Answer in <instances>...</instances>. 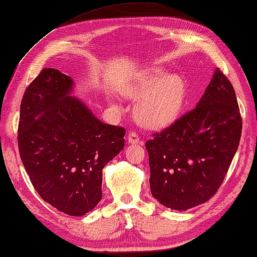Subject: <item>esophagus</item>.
<instances>
[{
    "label": "esophagus",
    "instance_id": "obj_1",
    "mask_svg": "<svg viewBox=\"0 0 257 257\" xmlns=\"http://www.w3.org/2000/svg\"><path fill=\"white\" fill-rule=\"evenodd\" d=\"M140 141H141L140 136H138L135 132H130L128 134V143L137 144V143H140Z\"/></svg>",
    "mask_w": 257,
    "mask_h": 257
}]
</instances>
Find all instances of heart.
Listing matches in <instances>:
<instances>
[{"mask_svg": "<svg viewBox=\"0 0 257 257\" xmlns=\"http://www.w3.org/2000/svg\"><path fill=\"white\" fill-rule=\"evenodd\" d=\"M132 93L142 97L135 116L142 125L164 128L177 119L183 108L186 84L181 75L170 74L164 68H153L141 79Z\"/></svg>", "mask_w": 257, "mask_h": 257, "instance_id": "obj_1", "label": "heart"}]
</instances>
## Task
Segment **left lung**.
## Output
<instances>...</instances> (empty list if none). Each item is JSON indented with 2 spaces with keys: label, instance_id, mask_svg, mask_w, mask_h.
Segmentation results:
<instances>
[{
  "label": "left lung",
  "instance_id": "1",
  "mask_svg": "<svg viewBox=\"0 0 257 257\" xmlns=\"http://www.w3.org/2000/svg\"><path fill=\"white\" fill-rule=\"evenodd\" d=\"M241 128L234 89L217 68L197 106L145 143L153 197L175 210L208 201L229 170Z\"/></svg>",
  "mask_w": 257,
  "mask_h": 257
}]
</instances>
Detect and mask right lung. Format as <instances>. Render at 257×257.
Returning <instances> with one entry per match:
<instances>
[{"label":"right lung","instance_id":"1","mask_svg":"<svg viewBox=\"0 0 257 257\" xmlns=\"http://www.w3.org/2000/svg\"><path fill=\"white\" fill-rule=\"evenodd\" d=\"M73 84L55 68L41 71L20 104L18 148L40 197L82 216L100 201L103 168L123 150L125 130L101 122L70 96Z\"/></svg>","mask_w":257,"mask_h":257}]
</instances>
